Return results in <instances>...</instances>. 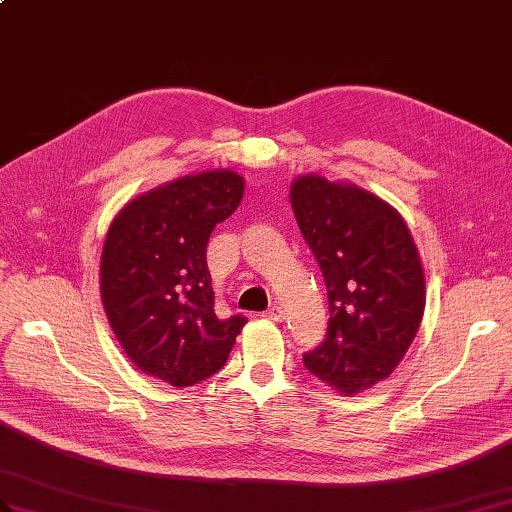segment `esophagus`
I'll return each mask as SVG.
<instances>
[{
    "label": "esophagus",
    "mask_w": 512,
    "mask_h": 512,
    "mask_svg": "<svg viewBox=\"0 0 512 512\" xmlns=\"http://www.w3.org/2000/svg\"><path fill=\"white\" fill-rule=\"evenodd\" d=\"M263 317H265V319H271V321H282V319H284V313H282L280 306L273 304L269 310H265Z\"/></svg>",
    "instance_id": "34e87169"
}]
</instances>
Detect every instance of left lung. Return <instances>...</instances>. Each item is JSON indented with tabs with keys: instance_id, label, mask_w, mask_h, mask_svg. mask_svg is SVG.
Returning <instances> with one entry per match:
<instances>
[{
	"instance_id": "8db88e82",
	"label": "left lung",
	"mask_w": 512,
	"mask_h": 512,
	"mask_svg": "<svg viewBox=\"0 0 512 512\" xmlns=\"http://www.w3.org/2000/svg\"><path fill=\"white\" fill-rule=\"evenodd\" d=\"M291 206L328 289V332L304 367L343 395L389 378L413 343L426 282L404 219L354 184L297 178Z\"/></svg>"
}]
</instances>
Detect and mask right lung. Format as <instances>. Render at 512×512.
<instances>
[{"label": "right lung", "mask_w": 512, "mask_h": 512, "mask_svg": "<svg viewBox=\"0 0 512 512\" xmlns=\"http://www.w3.org/2000/svg\"><path fill=\"white\" fill-rule=\"evenodd\" d=\"M241 197L239 173L206 171L141 195L112 221L102 302L117 341L149 376L191 386L226 365L247 319L217 317L206 247Z\"/></svg>", "instance_id": "1"}]
</instances>
